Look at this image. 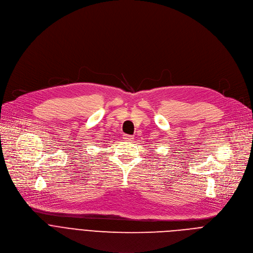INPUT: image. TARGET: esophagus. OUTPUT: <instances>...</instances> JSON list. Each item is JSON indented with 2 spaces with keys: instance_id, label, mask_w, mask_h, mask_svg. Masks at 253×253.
<instances>
[{
  "instance_id": "esophagus-1",
  "label": "esophagus",
  "mask_w": 253,
  "mask_h": 253,
  "mask_svg": "<svg viewBox=\"0 0 253 253\" xmlns=\"http://www.w3.org/2000/svg\"><path fill=\"white\" fill-rule=\"evenodd\" d=\"M124 138H125V139H131V138H133V135H128V134H125V135H124Z\"/></svg>"
}]
</instances>
